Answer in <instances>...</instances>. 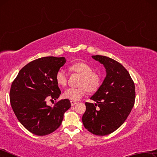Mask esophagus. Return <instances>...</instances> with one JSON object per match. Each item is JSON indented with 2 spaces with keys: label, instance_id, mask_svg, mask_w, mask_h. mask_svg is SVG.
Returning <instances> with one entry per match:
<instances>
[{
  "label": "esophagus",
  "instance_id": "1",
  "mask_svg": "<svg viewBox=\"0 0 157 157\" xmlns=\"http://www.w3.org/2000/svg\"><path fill=\"white\" fill-rule=\"evenodd\" d=\"M77 102L76 101H73V100H71V106H74V105H75L76 104H77Z\"/></svg>",
  "mask_w": 157,
  "mask_h": 157
}]
</instances>
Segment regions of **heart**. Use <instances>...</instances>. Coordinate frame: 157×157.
<instances>
[{"label": "heart", "mask_w": 157, "mask_h": 157, "mask_svg": "<svg viewBox=\"0 0 157 157\" xmlns=\"http://www.w3.org/2000/svg\"><path fill=\"white\" fill-rule=\"evenodd\" d=\"M71 70L82 75L81 85L79 88H68L63 92V95L65 98L73 101H78L84 96L88 91H95L100 86V78L94 70L87 63L78 62L71 66ZM57 83L60 86H65L68 81V76L63 69H59L55 75Z\"/></svg>", "instance_id": "1"}]
</instances>
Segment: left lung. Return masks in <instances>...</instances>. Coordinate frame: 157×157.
<instances>
[{
  "label": "left lung",
  "mask_w": 157,
  "mask_h": 157,
  "mask_svg": "<svg viewBox=\"0 0 157 157\" xmlns=\"http://www.w3.org/2000/svg\"><path fill=\"white\" fill-rule=\"evenodd\" d=\"M92 58L104 66L107 74L91 97L96 103H85L82 123L92 134L105 136L119 128L131 112L135 101V86L128 71L119 62L102 55H94ZM96 105L99 108L96 109Z\"/></svg>",
  "instance_id": "1"
}]
</instances>
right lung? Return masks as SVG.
Listing matches in <instances>:
<instances>
[{
    "instance_id": "1",
    "label": "right lung",
    "mask_w": 157,
    "mask_h": 157,
    "mask_svg": "<svg viewBox=\"0 0 157 157\" xmlns=\"http://www.w3.org/2000/svg\"><path fill=\"white\" fill-rule=\"evenodd\" d=\"M66 62L65 57H55L34 60L21 69L12 84L10 99L12 109L21 124L37 136L55 131L71 107L68 99L59 100L53 107L46 103L48 99L59 97L55 75Z\"/></svg>"
}]
</instances>
